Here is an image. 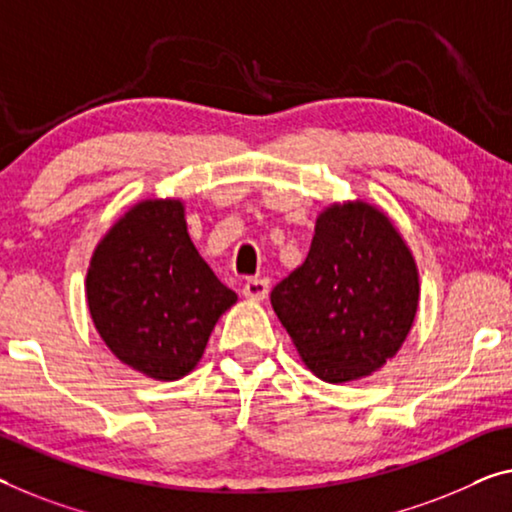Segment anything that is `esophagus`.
<instances>
[{
	"mask_svg": "<svg viewBox=\"0 0 512 512\" xmlns=\"http://www.w3.org/2000/svg\"><path fill=\"white\" fill-rule=\"evenodd\" d=\"M266 294H269V280L266 278H250L243 285V296L250 301H264Z\"/></svg>",
	"mask_w": 512,
	"mask_h": 512,
	"instance_id": "obj_1",
	"label": "esophagus"
}]
</instances>
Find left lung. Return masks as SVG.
<instances>
[{"mask_svg":"<svg viewBox=\"0 0 512 512\" xmlns=\"http://www.w3.org/2000/svg\"><path fill=\"white\" fill-rule=\"evenodd\" d=\"M421 282L407 241L375 204L333 202L308 257L271 305L312 375L345 384L384 368L414 326Z\"/></svg>","mask_w":512,"mask_h":512,"instance_id":"8db88e82","label":"left lung"}]
</instances>
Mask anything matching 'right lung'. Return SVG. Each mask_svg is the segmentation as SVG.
Here are the masks:
<instances>
[{"label": "right lung", "mask_w": 512, "mask_h": 512, "mask_svg": "<svg viewBox=\"0 0 512 512\" xmlns=\"http://www.w3.org/2000/svg\"><path fill=\"white\" fill-rule=\"evenodd\" d=\"M87 305L110 352L158 381H177L200 363L213 326L236 303L197 253L181 200H142L91 255Z\"/></svg>", "instance_id": "right-lung-1"}]
</instances>
